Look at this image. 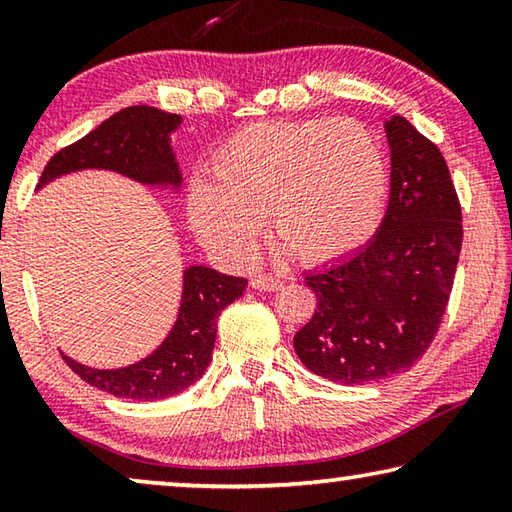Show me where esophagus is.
<instances>
[{"label": "esophagus", "instance_id": "obj_1", "mask_svg": "<svg viewBox=\"0 0 512 512\" xmlns=\"http://www.w3.org/2000/svg\"><path fill=\"white\" fill-rule=\"evenodd\" d=\"M250 287L257 291H277L282 289V280H277L273 275H257L250 280Z\"/></svg>", "mask_w": 512, "mask_h": 512}]
</instances>
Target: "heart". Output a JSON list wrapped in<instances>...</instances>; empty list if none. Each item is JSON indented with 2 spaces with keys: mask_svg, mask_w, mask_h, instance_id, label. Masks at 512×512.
<instances>
[{
  "mask_svg": "<svg viewBox=\"0 0 512 512\" xmlns=\"http://www.w3.org/2000/svg\"><path fill=\"white\" fill-rule=\"evenodd\" d=\"M212 178L189 185L196 237L230 262H248L268 228L305 262H327L370 237L384 210L388 171L361 121H259L212 155Z\"/></svg>",
  "mask_w": 512,
  "mask_h": 512,
  "instance_id": "b5f03b06",
  "label": "heart"
}]
</instances>
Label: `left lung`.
<instances>
[{
  "instance_id": "1",
  "label": "left lung",
  "mask_w": 512,
  "mask_h": 512,
  "mask_svg": "<svg viewBox=\"0 0 512 512\" xmlns=\"http://www.w3.org/2000/svg\"><path fill=\"white\" fill-rule=\"evenodd\" d=\"M391 198L366 248L305 277L316 311L293 336L305 366L345 386L409 370L436 336L454 287L463 216L438 146L386 121Z\"/></svg>"
}]
</instances>
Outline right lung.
Returning <instances> with one entry per match:
<instances>
[{
  "instance_id": "right-lung-1",
  "label": "right lung",
  "mask_w": 512,
  "mask_h": 512,
  "mask_svg": "<svg viewBox=\"0 0 512 512\" xmlns=\"http://www.w3.org/2000/svg\"><path fill=\"white\" fill-rule=\"evenodd\" d=\"M183 117L151 106L124 108L79 142L65 146L47 162L38 187L63 173L81 169L117 171L144 185L178 187L180 169L169 146V133ZM248 280L223 275L207 266H189L183 275V302L167 339L149 357L117 370H97L63 354L69 368L94 388L126 400H167L187 391L212 361L216 318L244 296Z\"/></svg>"
}]
</instances>
